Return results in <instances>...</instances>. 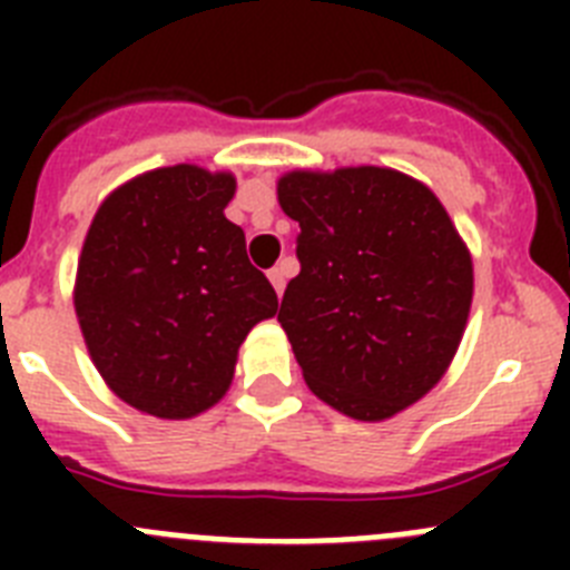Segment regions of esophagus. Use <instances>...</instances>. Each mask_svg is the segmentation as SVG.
<instances>
[{"instance_id": "1", "label": "esophagus", "mask_w": 570, "mask_h": 570, "mask_svg": "<svg viewBox=\"0 0 570 570\" xmlns=\"http://www.w3.org/2000/svg\"><path fill=\"white\" fill-rule=\"evenodd\" d=\"M268 279H271V285H274L276 294L282 296V291H285V271H282L279 265H276V268L268 271Z\"/></svg>"}]
</instances>
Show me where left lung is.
<instances>
[{
    "label": "left lung",
    "instance_id": "left-lung-1",
    "mask_svg": "<svg viewBox=\"0 0 570 570\" xmlns=\"http://www.w3.org/2000/svg\"><path fill=\"white\" fill-rule=\"evenodd\" d=\"M299 274L276 320L308 387L360 422L420 402L445 376L473 299L471 250L428 185L394 168L288 170Z\"/></svg>",
    "mask_w": 570,
    "mask_h": 570
}]
</instances>
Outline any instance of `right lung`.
<instances>
[{
	"label": "right lung",
	"mask_w": 570,
	"mask_h": 570,
	"mask_svg": "<svg viewBox=\"0 0 570 570\" xmlns=\"http://www.w3.org/2000/svg\"><path fill=\"white\" fill-rule=\"evenodd\" d=\"M228 170L170 165L134 176L94 214L73 308L105 385L156 420H190L228 394L256 322L279 308L225 216Z\"/></svg>",
	"instance_id": "add662e5"
}]
</instances>
